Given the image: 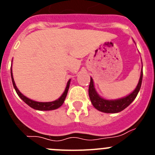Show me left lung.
<instances>
[{"instance_id":"8db88e82","label":"left lung","mask_w":155,"mask_h":155,"mask_svg":"<svg viewBox=\"0 0 155 155\" xmlns=\"http://www.w3.org/2000/svg\"><path fill=\"white\" fill-rule=\"evenodd\" d=\"M142 78H143V71H141L137 86L135 90L131 94H129L128 96L116 100H106L101 98L97 94L96 91L94 89L93 80L91 78L89 87H88V94H89L90 100H91L93 106L98 110L106 113H116L121 112L124 109H126L128 105H130L131 102L136 98L137 95L140 89V87H141Z\"/></svg>"}]
</instances>
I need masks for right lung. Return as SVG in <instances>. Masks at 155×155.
Masks as SVG:
<instances>
[{
  "mask_svg": "<svg viewBox=\"0 0 155 155\" xmlns=\"http://www.w3.org/2000/svg\"><path fill=\"white\" fill-rule=\"evenodd\" d=\"M11 74H12V83H13V86L15 89L16 92L18 94V96L21 98V99L24 101L27 105H28L30 107H31L34 109H37V110H42V111H46V110H53V109H58L59 107H61V105L64 103V100H65L66 96L68 94V89H69V86H70V82H71V80L68 81V84H67V87L65 88V91L63 93V94L61 95L58 99L53 101V102H35V101H33V100L29 99L28 98L25 97V95H23L20 91H18V89L17 88L15 85V81H14L13 78V75H12V68H11Z\"/></svg>",
  "mask_w": 155,
  "mask_h": 155,
  "instance_id": "1",
  "label": "right lung"
}]
</instances>
